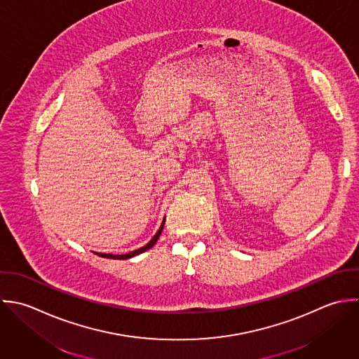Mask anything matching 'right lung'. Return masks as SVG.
I'll return each mask as SVG.
<instances>
[{"mask_svg": "<svg viewBox=\"0 0 359 359\" xmlns=\"http://www.w3.org/2000/svg\"><path fill=\"white\" fill-rule=\"evenodd\" d=\"M164 223H165V220H163V223H161V226H160L158 231L156 233V236H154L153 238L150 239V241H149V243H146L144 246H142V248H139V249H135V250H132V252H129V253H125V255L100 253V256H102V257H109V259H129V257H133V256H136V255H139V253H142V252H144V250L150 249V248L157 242L158 237H160V234H161V231H163V229H164Z\"/></svg>", "mask_w": 359, "mask_h": 359, "instance_id": "right-lung-1", "label": "right lung"}]
</instances>
